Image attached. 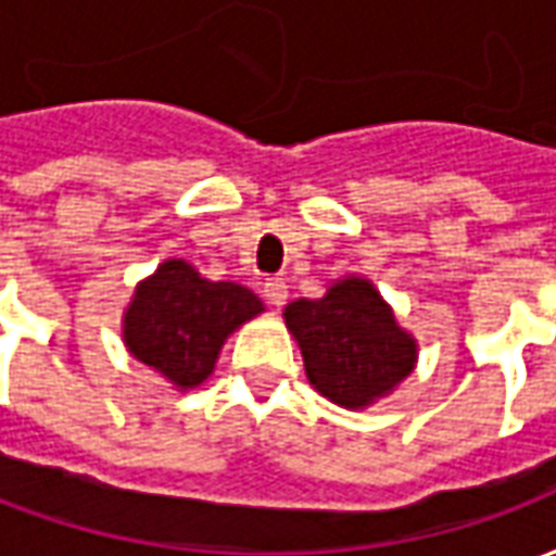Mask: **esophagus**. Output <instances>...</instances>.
<instances>
[{
	"mask_svg": "<svg viewBox=\"0 0 556 556\" xmlns=\"http://www.w3.org/2000/svg\"><path fill=\"white\" fill-rule=\"evenodd\" d=\"M262 294H265V301L270 303V306H282V303L289 301V286H286V279L279 277H270L265 279V286H262Z\"/></svg>",
	"mask_w": 556,
	"mask_h": 556,
	"instance_id": "obj_1",
	"label": "esophagus"
}]
</instances>
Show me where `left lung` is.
Segmentation results:
<instances>
[{"label": "left lung", "mask_w": 556, "mask_h": 556, "mask_svg": "<svg viewBox=\"0 0 556 556\" xmlns=\"http://www.w3.org/2000/svg\"><path fill=\"white\" fill-rule=\"evenodd\" d=\"M309 384L339 408H372L417 366L419 345L396 321L372 279L327 282L321 298H298L282 309Z\"/></svg>", "instance_id": "left-lung-1"}]
</instances>
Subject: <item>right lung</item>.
I'll use <instances>...</instances> for the list:
<instances>
[{"instance_id":"obj_1","label":"right lung","mask_w":556,"mask_h":556,"mask_svg":"<svg viewBox=\"0 0 556 556\" xmlns=\"http://www.w3.org/2000/svg\"><path fill=\"white\" fill-rule=\"evenodd\" d=\"M262 313V298L241 282H214L184 258H163L130 294L122 339L130 357L187 393L214 375L226 339Z\"/></svg>"}]
</instances>
